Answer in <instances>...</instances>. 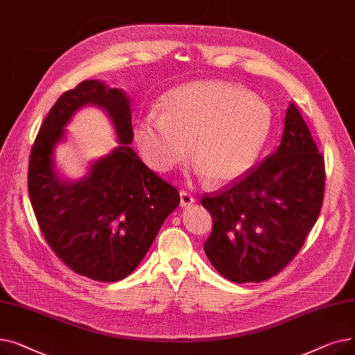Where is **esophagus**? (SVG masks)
Masks as SVG:
<instances>
[{
  "label": "esophagus",
  "instance_id": "1",
  "mask_svg": "<svg viewBox=\"0 0 355 355\" xmlns=\"http://www.w3.org/2000/svg\"><path fill=\"white\" fill-rule=\"evenodd\" d=\"M194 201H196V198H194L193 194H190L189 191H185V190L180 191V204H181L182 207L191 206V204H193Z\"/></svg>",
  "mask_w": 355,
  "mask_h": 355
}]
</instances>
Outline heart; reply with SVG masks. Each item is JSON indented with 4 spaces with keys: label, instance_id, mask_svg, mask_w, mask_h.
<instances>
[{
    "label": "heart",
    "instance_id": "heart-1",
    "mask_svg": "<svg viewBox=\"0 0 355 355\" xmlns=\"http://www.w3.org/2000/svg\"><path fill=\"white\" fill-rule=\"evenodd\" d=\"M161 114L146 112L134 128L145 164L168 173L190 145V159L213 184L245 175L257 162L273 128L270 106L253 93L223 80L193 82L161 99Z\"/></svg>",
    "mask_w": 355,
    "mask_h": 355
}]
</instances>
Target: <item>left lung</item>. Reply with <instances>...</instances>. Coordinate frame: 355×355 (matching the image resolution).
Here are the masks:
<instances>
[{
	"mask_svg": "<svg viewBox=\"0 0 355 355\" xmlns=\"http://www.w3.org/2000/svg\"><path fill=\"white\" fill-rule=\"evenodd\" d=\"M324 157L301 112L291 103L276 151L201 204L213 217L204 243L214 269L236 284L262 282L284 270L318 220Z\"/></svg>",
	"mask_w": 355,
	"mask_h": 355,
	"instance_id": "obj_1",
	"label": "left lung"
}]
</instances>
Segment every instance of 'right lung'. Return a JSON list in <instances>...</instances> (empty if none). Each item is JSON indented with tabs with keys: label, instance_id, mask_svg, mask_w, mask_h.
Segmentation results:
<instances>
[{
	"label": "right lung",
	"instance_id": "right-lung-1",
	"mask_svg": "<svg viewBox=\"0 0 355 355\" xmlns=\"http://www.w3.org/2000/svg\"><path fill=\"white\" fill-rule=\"evenodd\" d=\"M90 103L107 110L121 145L85 179L66 183L55 175L53 148L73 112ZM130 115L125 92L83 80L53 105L30 154L28 196L46 241L73 272L99 282L132 273L180 204L178 190L128 146L134 139Z\"/></svg>",
	"mask_w": 355,
	"mask_h": 355
}]
</instances>
